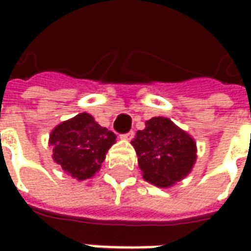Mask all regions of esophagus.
I'll list each match as a JSON object with an SVG mask.
<instances>
[{
	"label": "esophagus",
	"instance_id": "34e87169",
	"mask_svg": "<svg viewBox=\"0 0 251 251\" xmlns=\"http://www.w3.org/2000/svg\"><path fill=\"white\" fill-rule=\"evenodd\" d=\"M122 138H124V140H131V138H133V137H134V131L133 130H130V131H127V133H125V134H122Z\"/></svg>",
	"mask_w": 251,
	"mask_h": 251
}]
</instances>
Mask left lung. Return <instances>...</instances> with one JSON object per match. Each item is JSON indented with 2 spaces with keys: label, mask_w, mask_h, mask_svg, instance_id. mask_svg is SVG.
<instances>
[{
  "label": "left lung",
  "mask_w": 251,
  "mask_h": 251,
  "mask_svg": "<svg viewBox=\"0 0 251 251\" xmlns=\"http://www.w3.org/2000/svg\"><path fill=\"white\" fill-rule=\"evenodd\" d=\"M145 126L131 141L144 179L157 187H169L192 169L196 144L168 118L154 117Z\"/></svg>",
  "instance_id": "1"
}]
</instances>
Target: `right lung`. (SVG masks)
Instances as JSON below:
<instances>
[{
    "label": "right lung",
    "mask_w": 251,
    "mask_h": 251,
    "mask_svg": "<svg viewBox=\"0 0 251 251\" xmlns=\"http://www.w3.org/2000/svg\"><path fill=\"white\" fill-rule=\"evenodd\" d=\"M114 142V133L98 125L87 113L62 122L50 136L53 160L77 180L95 175Z\"/></svg>",
    "instance_id": "add662e5"
}]
</instances>
